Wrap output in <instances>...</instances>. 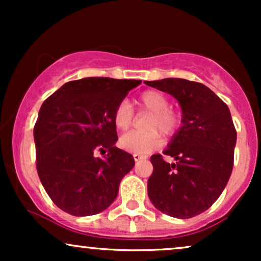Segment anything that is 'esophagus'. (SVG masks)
<instances>
[{
	"label": "esophagus",
	"instance_id": "1",
	"mask_svg": "<svg viewBox=\"0 0 261 261\" xmlns=\"http://www.w3.org/2000/svg\"><path fill=\"white\" fill-rule=\"evenodd\" d=\"M145 155H141V154H134V160L136 162H139L141 160H145Z\"/></svg>",
	"mask_w": 261,
	"mask_h": 261
}]
</instances>
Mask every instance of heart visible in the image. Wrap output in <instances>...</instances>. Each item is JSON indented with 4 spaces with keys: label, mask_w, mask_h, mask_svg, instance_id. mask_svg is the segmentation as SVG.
<instances>
[{
    "label": "heart",
    "mask_w": 261,
    "mask_h": 261,
    "mask_svg": "<svg viewBox=\"0 0 261 261\" xmlns=\"http://www.w3.org/2000/svg\"><path fill=\"white\" fill-rule=\"evenodd\" d=\"M169 100L166 94L160 91H146L140 95V110L151 113L146 128L148 133L131 131L122 135L120 146L125 151L135 154H148L161 147V133L164 137L174 136L180 126V115L170 109ZM114 124L119 130L125 131L133 125L134 112L127 100H121L114 110Z\"/></svg>",
    "instance_id": "1"
}]
</instances>
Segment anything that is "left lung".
<instances>
[{
  "mask_svg": "<svg viewBox=\"0 0 261 261\" xmlns=\"http://www.w3.org/2000/svg\"><path fill=\"white\" fill-rule=\"evenodd\" d=\"M167 92L181 107V126L163 152L153 154L147 181L154 207L175 218H190L210 208L229 180L237 131L227 104L208 87L182 79L145 81Z\"/></svg>",
  "mask_w": 261,
  "mask_h": 261,
  "instance_id": "8db88e82",
  "label": "left lung"
}]
</instances>
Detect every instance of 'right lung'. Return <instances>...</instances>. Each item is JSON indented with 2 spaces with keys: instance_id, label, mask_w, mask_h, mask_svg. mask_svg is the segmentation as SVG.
I'll use <instances>...</instances> for the list:
<instances>
[{
  "instance_id": "1",
  "label": "right lung",
  "mask_w": 261,
  "mask_h": 261,
  "mask_svg": "<svg viewBox=\"0 0 261 261\" xmlns=\"http://www.w3.org/2000/svg\"><path fill=\"white\" fill-rule=\"evenodd\" d=\"M140 80L87 77L65 83L44 101L34 126L37 170L58 207L91 216L112 205L135 160L115 147L114 110ZM95 150L108 153L95 158Z\"/></svg>"
}]
</instances>
